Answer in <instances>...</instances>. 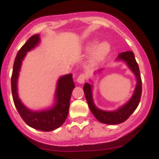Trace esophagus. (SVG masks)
I'll list each match as a JSON object with an SVG mask.
<instances>
[{"label": "esophagus", "instance_id": "1", "mask_svg": "<svg viewBox=\"0 0 159 159\" xmlns=\"http://www.w3.org/2000/svg\"><path fill=\"white\" fill-rule=\"evenodd\" d=\"M85 80H86V75H84V74H80L78 76V78H77V82L80 84H84Z\"/></svg>", "mask_w": 159, "mask_h": 159}]
</instances>
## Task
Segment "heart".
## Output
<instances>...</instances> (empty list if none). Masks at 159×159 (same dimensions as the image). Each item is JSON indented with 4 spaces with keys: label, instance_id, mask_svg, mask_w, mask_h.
Returning <instances> with one entry per match:
<instances>
[{
    "label": "heart",
    "instance_id": "1",
    "mask_svg": "<svg viewBox=\"0 0 159 159\" xmlns=\"http://www.w3.org/2000/svg\"><path fill=\"white\" fill-rule=\"evenodd\" d=\"M85 50L91 52L93 50L91 56V63L98 64L104 60L111 52V44L107 41H102L98 44V40L94 39L87 43Z\"/></svg>",
    "mask_w": 159,
    "mask_h": 159
}]
</instances>
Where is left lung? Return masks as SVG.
<instances>
[{
    "label": "left lung",
    "instance_id": "left-lung-1",
    "mask_svg": "<svg viewBox=\"0 0 159 159\" xmlns=\"http://www.w3.org/2000/svg\"><path fill=\"white\" fill-rule=\"evenodd\" d=\"M116 61H122L127 64L129 69L132 71L135 76L136 86L134 90V92L132 94L131 97L127 102H126L123 105L118 107L117 109L113 111H105L102 110L100 108L97 107L95 104L93 99V81L90 80L89 83H86L84 85V92L85 97H86L87 102H88L89 109L91 110L94 116L96 118L98 121L105 124H119L126 121L130 116L131 115L136 108L139 104L140 99H141L142 94V80L140 76V71L137 62H136L134 55L132 52H124L118 56ZM104 70L103 68L98 70L94 72V75H99V73Z\"/></svg>",
    "mask_w": 159,
    "mask_h": 159
}]
</instances>
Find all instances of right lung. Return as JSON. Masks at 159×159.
<instances>
[{
	"label": "right lung",
	"mask_w": 159,
	"mask_h": 159,
	"mask_svg": "<svg viewBox=\"0 0 159 159\" xmlns=\"http://www.w3.org/2000/svg\"><path fill=\"white\" fill-rule=\"evenodd\" d=\"M40 43V34L31 36L22 46L15 59L12 70V94L14 104L16 106L24 121L29 127L42 131H52L63 125L68 115L71 92L75 88L72 74H67L58 79L55 91L53 102L51 106L41 110H32L25 106L18 95V79L22 62L27 52L36 48Z\"/></svg>",
	"instance_id": "1"
}]
</instances>
